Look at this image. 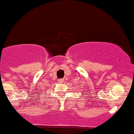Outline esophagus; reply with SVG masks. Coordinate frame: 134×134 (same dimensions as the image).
<instances>
[{
  "instance_id": "34e87169",
  "label": "esophagus",
  "mask_w": 134,
  "mask_h": 134,
  "mask_svg": "<svg viewBox=\"0 0 134 134\" xmlns=\"http://www.w3.org/2000/svg\"><path fill=\"white\" fill-rule=\"evenodd\" d=\"M64 79H59L58 80V82H59V83H62L63 82H64Z\"/></svg>"
}]
</instances>
